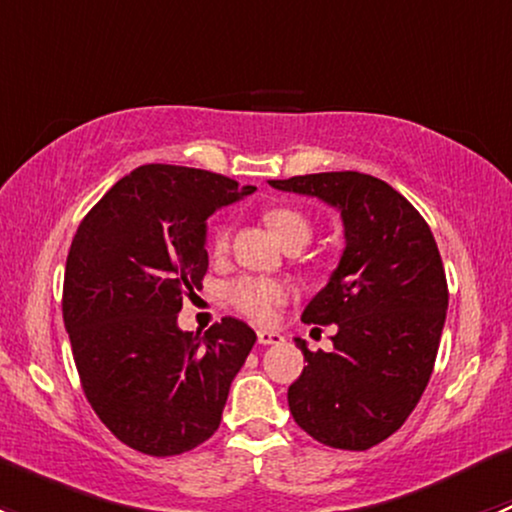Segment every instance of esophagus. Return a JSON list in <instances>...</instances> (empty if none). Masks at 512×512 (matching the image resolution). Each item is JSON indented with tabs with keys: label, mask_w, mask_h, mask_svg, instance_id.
I'll return each instance as SVG.
<instances>
[{
	"label": "esophagus",
	"mask_w": 512,
	"mask_h": 512,
	"mask_svg": "<svg viewBox=\"0 0 512 512\" xmlns=\"http://www.w3.org/2000/svg\"><path fill=\"white\" fill-rule=\"evenodd\" d=\"M282 334L280 332H272V329H260L257 332V342L262 344V347H267V344H280L282 342Z\"/></svg>",
	"instance_id": "obj_1"
}]
</instances>
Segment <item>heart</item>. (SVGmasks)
Here are the masks:
<instances>
[{
  "label": "heart",
  "instance_id": "obj_1",
  "mask_svg": "<svg viewBox=\"0 0 512 512\" xmlns=\"http://www.w3.org/2000/svg\"><path fill=\"white\" fill-rule=\"evenodd\" d=\"M265 223L277 235V240L287 250H299L312 240L314 223L304 210L289 208V205H277V208L265 210ZM230 227H215L210 235V257L215 262L225 260L230 252ZM225 297L240 314H245L252 322H270L275 317V309L287 302L289 285L275 277H257L245 275L232 280L225 289Z\"/></svg>",
  "mask_w": 512,
  "mask_h": 512
}]
</instances>
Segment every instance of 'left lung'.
Masks as SVG:
<instances>
[{
	"label": "left lung",
	"instance_id": "8db88e82",
	"mask_svg": "<svg viewBox=\"0 0 512 512\" xmlns=\"http://www.w3.org/2000/svg\"><path fill=\"white\" fill-rule=\"evenodd\" d=\"M272 188L312 195L342 213L339 267L302 322L337 324L332 352H309L289 386L294 421L314 441L366 451L404 426L426 391L448 309L441 252L421 213L374 175H294Z\"/></svg>",
	"mask_w": 512,
	"mask_h": 512
}]
</instances>
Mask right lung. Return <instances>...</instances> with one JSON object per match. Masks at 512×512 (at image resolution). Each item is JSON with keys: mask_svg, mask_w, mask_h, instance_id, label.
Returning <instances> with one entry per match:
<instances>
[{"mask_svg": "<svg viewBox=\"0 0 512 512\" xmlns=\"http://www.w3.org/2000/svg\"><path fill=\"white\" fill-rule=\"evenodd\" d=\"M252 185L183 165H141L89 210L71 240L64 324L81 389L108 431L146 456H178L220 426L255 332L225 317L180 332L208 272L205 220Z\"/></svg>", "mask_w": 512, "mask_h": 512, "instance_id": "right-lung-1", "label": "right lung"}]
</instances>
